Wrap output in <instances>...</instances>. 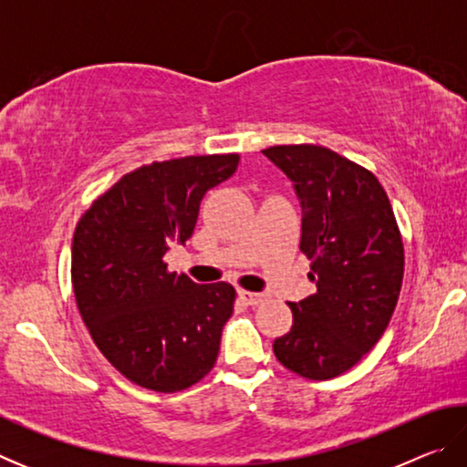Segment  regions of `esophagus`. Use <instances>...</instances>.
<instances>
[{
	"mask_svg": "<svg viewBox=\"0 0 467 467\" xmlns=\"http://www.w3.org/2000/svg\"><path fill=\"white\" fill-rule=\"evenodd\" d=\"M239 298L243 300L244 305H259L262 300L265 298L264 295H259V292H249V290H239Z\"/></svg>",
	"mask_w": 467,
	"mask_h": 467,
	"instance_id": "34e87169",
	"label": "esophagus"
}]
</instances>
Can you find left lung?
<instances>
[{
    "label": "left lung",
    "instance_id": "1",
    "mask_svg": "<svg viewBox=\"0 0 467 467\" xmlns=\"http://www.w3.org/2000/svg\"><path fill=\"white\" fill-rule=\"evenodd\" d=\"M264 154L303 205L300 251L317 292L288 303L292 327L274 339L284 367L326 381L346 373L389 326L404 278V243L373 172L323 146H272Z\"/></svg>",
    "mask_w": 467,
    "mask_h": 467
}]
</instances>
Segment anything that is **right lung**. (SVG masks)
<instances>
[{
	"instance_id": "add662e5",
	"label": "right lung",
	"mask_w": 467,
	"mask_h": 467,
	"mask_svg": "<svg viewBox=\"0 0 467 467\" xmlns=\"http://www.w3.org/2000/svg\"><path fill=\"white\" fill-rule=\"evenodd\" d=\"M239 154L144 164L92 202L76 226L72 286L105 358L161 393L195 385L218 358L236 292L169 272L164 253L193 234L205 192L233 177Z\"/></svg>"
}]
</instances>
